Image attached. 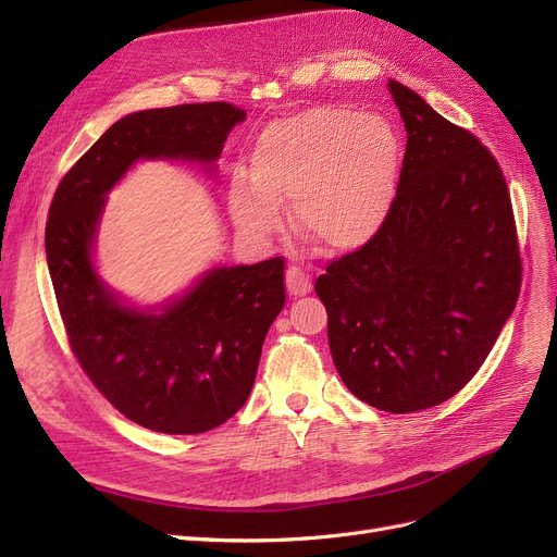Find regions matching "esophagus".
I'll return each instance as SVG.
<instances>
[{
  "instance_id": "obj_1",
  "label": "esophagus",
  "mask_w": 557,
  "mask_h": 557,
  "mask_svg": "<svg viewBox=\"0 0 557 557\" xmlns=\"http://www.w3.org/2000/svg\"><path fill=\"white\" fill-rule=\"evenodd\" d=\"M286 289H289L292 296H305L312 292V277L302 273L298 265L286 268Z\"/></svg>"
}]
</instances>
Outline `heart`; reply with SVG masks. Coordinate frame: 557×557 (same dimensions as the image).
Instances as JSON below:
<instances>
[{
    "label": "heart",
    "mask_w": 557,
    "mask_h": 557,
    "mask_svg": "<svg viewBox=\"0 0 557 557\" xmlns=\"http://www.w3.org/2000/svg\"><path fill=\"white\" fill-rule=\"evenodd\" d=\"M401 141L381 114L317 106L275 119L259 133L250 176L230 190L238 230L268 236L280 230L282 201L298 232L327 252H351L372 240L393 209Z\"/></svg>",
    "instance_id": "heart-1"
}]
</instances>
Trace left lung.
<instances>
[{
	"label": "left lung",
	"instance_id": "obj_1",
	"mask_svg": "<svg viewBox=\"0 0 557 557\" xmlns=\"http://www.w3.org/2000/svg\"><path fill=\"white\" fill-rule=\"evenodd\" d=\"M406 126L381 232L325 265L314 292L351 393L387 413L455 397L491 354L521 292V252L500 164L399 82Z\"/></svg>",
	"mask_w": 557,
	"mask_h": 557
}]
</instances>
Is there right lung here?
Masks as SVG:
<instances>
[{
	"label": "right lung",
	"instance_id": "add662e5",
	"mask_svg": "<svg viewBox=\"0 0 557 557\" xmlns=\"http://www.w3.org/2000/svg\"><path fill=\"white\" fill-rule=\"evenodd\" d=\"M245 119L232 102H193L119 119L57 185L46 255L71 351L98 393L160 434H203L252 393L268 327L284 307V259L215 268L162 312L121 305L91 247L112 185L141 158L211 164Z\"/></svg>",
	"mask_w": 557,
	"mask_h": 557
}]
</instances>
